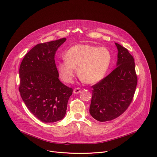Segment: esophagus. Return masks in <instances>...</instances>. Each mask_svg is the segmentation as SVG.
Returning a JSON list of instances; mask_svg holds the SVG:
<instances>
[{
    "label": "esophagus",
    "instance_id": "esophagus-1",
    "mask_svg": "<svg viewBox=\"0 0 157 157\" xmlns=\"http://www.w3.org/2000/svg\"><path fill=\"white\" fill-rule=\"evenodd\" d=\"M80 92H81V89L80 88H75L74 90V94H79Z\"/></svg>",
    "mask_w": 157,
    "mask_h": 157
}]
</instances>
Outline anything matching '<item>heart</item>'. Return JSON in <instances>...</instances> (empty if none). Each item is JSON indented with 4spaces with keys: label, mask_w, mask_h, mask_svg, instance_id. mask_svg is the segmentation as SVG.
I'll return each mask as SVG.
<instances>
[{
    "label": "heart",
    "mask_w": 157,
    "mask_h": 157,
    "mask_svg": "<svg viewBox=\"0 0 157 157\" xmlns=\"http://www.w3.org/2000/svg\"><path fill=\"white\" fill-rule=\"evenodd\" d=\"M65 60L58 63V74L62 80L71 83L78 74L86 83L94 84L105 77L109 69L112 56L104 47L89 44H77L71 47L64 55Z\"/></svg>",
    "instance_id": "heart-1"
}]
</instances>
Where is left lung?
Segmentation results:
<instances>
[{"instance_id": "obj_1", "label": "left lung", "mask_w": 157, "mask_h": 157, "mask_svg": "<svg viewBox=\"0 0 157 157\" xmlns=\"http://www.w3.org/2000/svg\"><path fill=\"white\" fill-rule=\"evenodd\" d=\"M117 48L116 68L92 87L90 115L98 121H111L121 115L131 104L137 85L134 58L124 47Z\"/></svg>"}]
</instances>
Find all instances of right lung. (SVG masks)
<instances>
[{
  "label": "right lung",
  "mask_w": 157,
  "mask_h": 157,
  "mask_svg": "<svg viewBox=\"0 0 157 157\" xmlns=\"http://www.w3.org/2000/svg\"><path fill=\"white\" fill-rule=\"evenodd\" d=\"M62 38L40 43L25 56L19 68V90L29 111L41 121L51 123L65 116L71 88L59 81L55 55Z\"/></svg>",
  "instance_id": "add662e5"
}]
</instances>
